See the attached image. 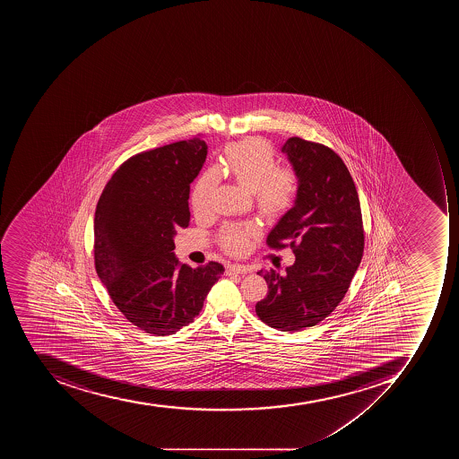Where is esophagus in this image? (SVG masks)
<instances>
[{
  "label": "esophagus",
  "instance_id": "obj_1",
  "mask_svg": "<svg viewBox=\"0 0 459 459\" xmlns=\"http://www.w3.org/2000/svg\"><path fill=\"white\" fill-rule=\"evenodd\" d=\"M251 273V268L247 265H241V264H231L227 267V274H248Z\"/></svg>",
  "mask_w": 459,
  "mask_h": 459
}]
</instances>
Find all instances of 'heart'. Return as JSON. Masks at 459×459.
I'll return each mask as SVG.
<instances>
[{
    "label": "heart",
    "mask_w": 459,
    "mask_h": 459,
    "mask_svg": "<svg viewBox=\"0 0 459 459\" xmlns=\"http://www.w3.org/2000/svg\"><path fill=\"white\" fill-rule=\"evenodd\" d=\"M222 168L232 179L254 195L256 210L267 220L284 215L296 201L299 177L290 168H277L274 151L268 142L249 137L228 144ZM217 170H205L192 189L191 205L195 215L210 212L212 194L217 188ZM251 225H225L218 235L220 246L227 253H246L249 239L255 235Z\"/></svg>",
    "instance_id": "heart-1"
}]
</instances>
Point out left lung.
<instances>
[{"label": "left lung", "mask_w": 459, "mask_h": 459, "mask_svg": "<svg viewBox=\"0 0 459 459\" xmlns=\"http://www.w3.org/2000/svg\"><path fill=\"white\" fill-rule=\"evenodd\" d=\"M281 152L299 177V192L267 244L282 248L290 241L296 261L284 275L258 271L268 292L255 311L273 329L292 333L318 325L339 306L363 256L365 231L358 191L336 152L297 136Z\"/></svg>", "instance_id": "obj_1"}]
</instances>
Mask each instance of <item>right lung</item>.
<instances>
[{
	"label": "right lung",
	"mask_w": 459,
	"mask_h": 459,
	"mask_svg": "<svg viewBox=\"0 0 459 459\" xmlns=\"http://www.w3.org/2000/svg\"><path fill=\"white\" fill-rule=\"evenodd\" d=\"M206 153L199 136L137 153L117 168L96 206V273L116 307L149 334L169 336L189 325L224 274L222 264L191 268L174 253Z\"/></svg>",
	"instance_id": "1"
}]
</instances>
